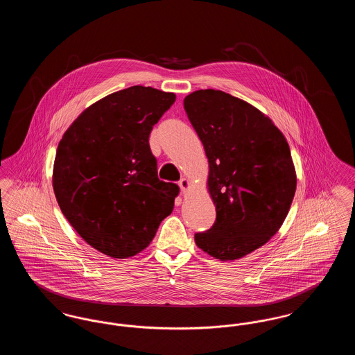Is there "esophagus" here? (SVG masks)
I'll return each mask as SVG.
<instances>
[{
  "label": "esophagus",
  "instance_id": "1",
  "mask_svg": "<svg viewBox=\"0 0 355 355\" xmlns=\"http://www.w3.org/2000/svg\"><path fill=\"white\" fill-rule=\"evenodd\" d=\"M178 185H180V187H181L182 193L185 194L186 191L189 190V187H190V181H189L187 178H182V180L178 182Z\"/></svg>",
  "mask_w": 355,
  "mask_h": 355
}]
</instances>
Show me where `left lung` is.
<instances>
[{
    "label": "left lung",
    "instance_id": "obj_1",
    "mask_svg": "<svg viewBox=\"0 0 355 355\" xmlns=\"http://www.w3.org/2000/svg\"><path fill=\"white\" fill-rule=\"evenodd\" d=\"M184 107L209 159L217 210L196 243L220 261L242 258L263 246L290 210L297 175L286 138L253 105L220 90H197Z\"/></svg>",
    "mask_w": 355,
    "mask_h": 355
}]
</instances>
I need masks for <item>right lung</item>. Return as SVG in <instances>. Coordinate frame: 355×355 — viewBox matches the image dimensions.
<instances>
[{
	"instance_id": "1",
	"label": "right lung",
	"mask_w": 355,
	"mask_h": 355,
	"mask_svg": "<svg viewBox=\"0 0 355 355\" xmlns=\"http://www.w3.org/2000/svg\"><path fill=\"white\" fill-rule=\"evenodd\" d=\"M174 93L130 86L93 103L58 144L53 189L61 211L92 248L129 258L149 246L180 187L159 181L149 145Z\"/></svg>"
}]
</instances>
